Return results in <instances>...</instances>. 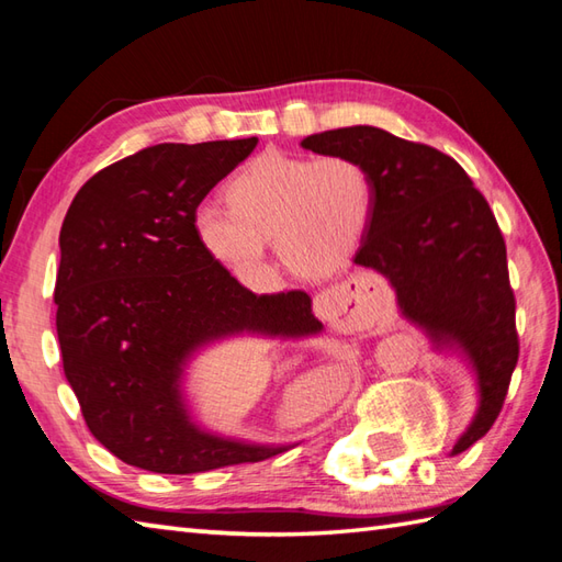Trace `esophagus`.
Segmentation results:
<instances>
[{
  "label": "esophagus",
  "instance_id": "esophagus-1",
  "mask_svg": "<svg viewBox=\"0 0 562 562\" xmlns=\"http://www.w3.org/2000/svg\"><path fill=\"white\" fill-rule=\"evenodd\" d=\"M314 308L321 318L333 321L338 326L357 328L384 312V294L376 288V282L352 278L321 290L314 296Z\"/></svg>",
  "mask_w": 562,
  "mask_h": 562
}]
</instances>
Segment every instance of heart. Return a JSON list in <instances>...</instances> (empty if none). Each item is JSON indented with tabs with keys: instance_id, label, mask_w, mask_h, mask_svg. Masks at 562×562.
I'll return each instance as SVG.
<instances>
[{
	"instance_id": "b5f03b06",
	"label": "heart",
	"mask_w": 562,
	"mask_h": 562,
	"mask_svg": "<svg viewBox=\"0 0 562 562\" xmlns=\"http://www.w3.org/2000/svg\"><path fill=\"white\" fill-rule=\"evenodd\" d=\"M222 193L229 210L200 205L193 234L212 260L238 278L266 270L268 238L302 278L338 270L360 248L379 200L376 178L360 159L274 149L248 159Z\"/></svg>"
}]
</instances>
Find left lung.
Here are the masks:
<instances>
[{
    "instance_id": "8db88e82",
    "label": "left lung",
    "mask_w": 562,
    "mask_h": 562,
    "mask_svg": "<svg viewBox=\"0 0 562 562\" xmlns=\"http://www.w3.org/2000/svg\"><path fill=\"white\" fill-rule=\"evenodd\" d=\"M302 147L348 154L374 173L376 212L355 262L384 274L405 318L469 352L481 408L451 453L465 451L497 420L519 360L507 246L491 205L449 154L386 130H328Z\"/></svg>"
}]
</instances>
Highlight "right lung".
I'll return each mask as SVG.
<instances>
[{"label": "right lung", "mask_w": 562, "mask_h": 562, "mask_svg": "<svg viewBox=\"0 0 562 562\" xmlns=\"http://www.w3.org/2000/svg\"><path fill=\"white\" fill-rule=\"evenodd\" d=\"M258 137L154 145L81 186L59 232L57 340L91 435L154 473L256 463L290 447L220 439L188 420L181 364L198 345L238 330H321L302 290L256 296L212 260L193 214Z\"/></svg>", "instance_id": "add662e5"}]
</instances>
